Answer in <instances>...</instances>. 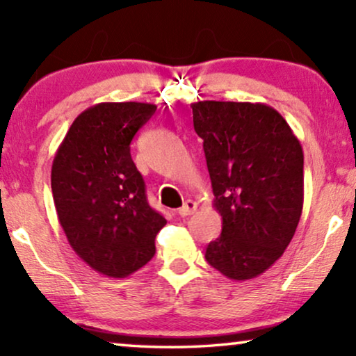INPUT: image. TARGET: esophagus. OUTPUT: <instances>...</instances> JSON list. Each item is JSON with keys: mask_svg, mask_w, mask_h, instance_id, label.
Listing matches in <instances>:
<instances>
[{"mask_svg": "<svg viewBox=\"0 0 356 356\" xmlns=\"http://www.w3.org/2000/svg\"><path fill=\"white\" fill-rule=\"evenodd\" d=\"M196 209H197V204L191 201V199H188V201H184L183 206L178 209V213L181 217H188V216H191V213L196 212Z\"/></svg>", "mask_w": 356, "mask_h": 356, "instance_id": "esophagus-1", "label": "esophagus"}]
</instances>
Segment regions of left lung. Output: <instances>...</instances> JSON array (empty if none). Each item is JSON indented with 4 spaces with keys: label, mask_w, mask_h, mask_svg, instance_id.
<instances>
[{
    "label": "left lung",
    "mask_w": 356,
    "mask_h": 356,
    "mask_svg": "<svg viewBox=\"0 0 356 356\" xmlns=\"http://www.w3.org/2000/svg\"><path fill=\"white\" fill-rule=\"evenodd\" d=\"M191 108L222 216V233L207 245L206 259L228 279H254L284 254L298 227L303 149L266 104L204 100Z\"/></svg>",
    "instance_id": "8db88e82"
}]
</instances>
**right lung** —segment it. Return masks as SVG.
<instances>
[{"label": "right lung", "instance_id": "right-lung-1", "mask_svg": "<svg viewBox=\"0 0 356 356\" xmlns=\"http://www.w3.org/2000/svg\"><path fill=\"white\" fill-rule=\"evenodd\" d=\"M157 106L104 102L82 111L58 147L51 191L58 220L77 256L92 269L124 279L155 254L167 220L149 206L131 140Z\"/></svg>", "mask_w": 356, "mask_h": 356}]
</instances>
